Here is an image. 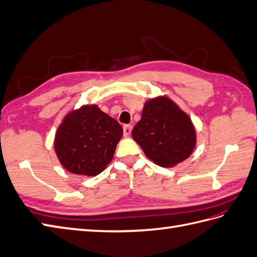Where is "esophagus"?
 I'll use <instances>...</instances> for the list:
<instances>
[{"label": "esophagus", "mask_w": 257, "mask_h": 257, "mask_svg": "<svg viewBox=\"0 0 257 257\" xmlns=\"http://www.w3.org/2000/svg\"><path fill=\"white\" fill-rule=\"evenodd\" d=\"M131 132H132V125L125 124L123 126V135L125 137H128L131 135Z\"/></svg>", "instance_id": "1"}]
</instances>
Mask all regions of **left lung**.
<instances>
[{
    "label": "left lung",
    "mask_w": 257,
    "mask_h": 257,
    "mask_svg": "<svg viewBox=\"0 0 257 257\" xmlns=\"http://www.w3.org/2000/svg\"><path fill=\"white\" fill-rule=\"evenodd\" d=\"M132 136L154 164L166 168L189 158L196 146V132L190 116L167 96L145 102Z\"/></svg>",
    "instance_id": "1"
}]
</instances>
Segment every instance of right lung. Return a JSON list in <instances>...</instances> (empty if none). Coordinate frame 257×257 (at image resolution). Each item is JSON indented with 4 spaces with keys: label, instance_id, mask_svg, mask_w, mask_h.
<instances>
[{
    "label": "right lung",
    "instance_id": "add662e5",
    "mask_svg": "<svg viewBox=\"0 0 257 257\" xmlns=\"http://www.w3.org/2000/svg\"><path fill=\"white\" fill-rule=\"evenodd\" d=\"M122 135L121 125L98 105H81L64 116L55 133L54 150L67 171L95 177L111 162Z\"/></svg>",
    "mask_w": 257,
    "mask_h": 257
}]
</instances>
